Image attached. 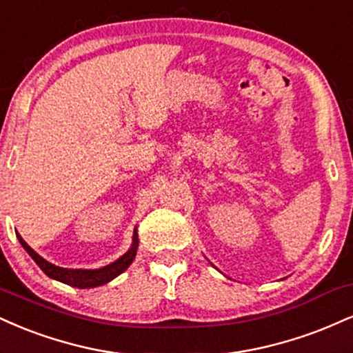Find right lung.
Wrapping results in <instances>:
<instances>
[{
	"label": "right lung",
	"instance_id": "right-lung-1",
	"mask_svg": "<svg viewBox=\"0 0 353 353\" xmlns=\"http://www.w3.org/2000/svg\"><path fill=\"white\" fill-rule=\"evenodd\" d=\"M18 239L21 243V246L28 251V254L34 259V263L41 268V271L44 272L46 276H49L51 279L59 281V283H64L68 285H72V288H79V289H89V288H97V285L107 284L109 281L117 277L119 274H122L125 269L130 266L132 261L135 259L137 254V246H139V236H137V231L134 233V244L128 250L122 258H119L115 263L109 264V266L102 268V269H65V268H59L54 266V264L48 263V261L41 258L36 251H32L31 248L24 243V239L18 234Z\"/></svg>",
	"mask_w": 353,
	"mask_h": 353
}]
</instances>
